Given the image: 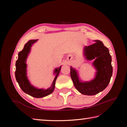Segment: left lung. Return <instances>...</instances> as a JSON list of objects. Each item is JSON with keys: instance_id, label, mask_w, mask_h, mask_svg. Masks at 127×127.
<instances>
[{"instance_id": "left-lung-1", "label": "left lung", "mask_w": 127, "mask_h": 127, "mask_svg": "<svg viewBox=\"0 0 127 127\" xmlns=\"http://www.w3.org/2000/svg\"><path fill=\"white\" fill-rule=\"evenodd\" d=\"M95 41V44L83 48L85 58L87 61H94L92 65L96 70L95 78L90 81H82L77 70L70 66V77L74 86L81 94L85 95H95L102 91L108 86L113 74L109 49L101 41Z\"/></svg>"}]
</instances>
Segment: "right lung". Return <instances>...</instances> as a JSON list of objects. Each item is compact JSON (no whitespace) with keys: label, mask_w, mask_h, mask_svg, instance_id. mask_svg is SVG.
I'll return each mask as SVG.
<instances>
[{"label":"right lung","mask_w":127,"mask_h":127,"mask_svg":"<svg viewBox=\"0 0 127 127\" xmlns=\"http://www.w3.org/2000/svg\"><path fill=\"white\" fill-rule=\"evenodd\" d=\"M38 40H32L28 41L25 45L23 50L18 53V58L16 63V72L15 76L18 85L22 91L29 95L36 98L45 97L53 93L55 89V81L61 69V66L57 68L54 70L55 77L51 86L47 89H38L34 87L30 83L27 76L26 60L31 51L32 45Z\"/></svg>","instance_id":"1"}]
</instances>
